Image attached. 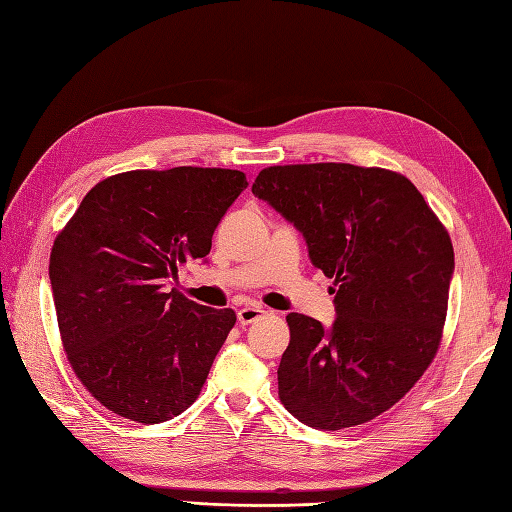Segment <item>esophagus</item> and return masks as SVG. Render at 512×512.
I'll return each mask as SVG.
<instances>
[{
	"mask_svg": "<svg viewBox=\"0 0 512 512\" xmlns=\"http://www.w3.org/2000/svg\"><path fill=\"white\" fill-rule=\"evenodd\" d=\"M264 314L266 310L262 306H257V303H248V306L237 310V321L242 325H248V323H255L259 317H264Z\"/></svg>",
	"mask_w": 512,
	"mask_h": 512,
	"instance_id": "esophagus-1",
	"label": "esophagus"
}]
</instances>
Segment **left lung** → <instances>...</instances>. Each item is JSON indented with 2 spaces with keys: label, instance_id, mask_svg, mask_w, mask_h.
<instances>
[{
  "label": "left lung",
  "instance_id": "obj_1",
  "mask_svg": "<svg viewBox=\"0 0 512 512\" xmlns=\"http://www.w3.org/2000/svg\"><path fill=\"white\" fill-rule=\"evenodd\" d=\"M253 193L297 228L312 266L334 279L330 328L306 314L286 317L281 402L321 431L374 420L438 352L455 270L449 233L420 191L387 169L268 167Z\"/></svg>",
  "mask_w": 512,
  "mask_h": 512
}]
</instances>
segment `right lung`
I'll return each instance as SVG.
<instances>
[{"label":"right lung","mask_w":512,"mask_h":512,"mask_svg":"<svg viewBox=\"0 0 512 512\" xmlns=\"http://www.w3.org/2000/svg\"><path fill=\"white\" fill-rule=\"evenodd\" d=\"M242 171H125L85 195L54 239L50 284L74 374L103 407L158 424L180 416L228 332L231 308L189 301L167 281L204 259Z\"/></svg>","instance_id":"add662e5"}]
</instances>
